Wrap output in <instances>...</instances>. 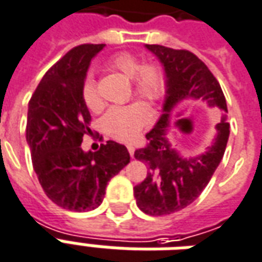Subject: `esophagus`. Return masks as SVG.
Here are the masks:
<instances>
[{"instance_id":"1","label":"esophagus","mask_w":262,"mask_h":262,"mask_svg":"<svg viewBox=\"0 0 262 262\" xmlns=\"http://www.w3.org/2000/svg\"><path fill=\"white\" fill-rule=\"evenodd\" d=\"M126 147H127V151H129V154H130V157L132 158L135 157V147H133V145H130V144L126 145Z\"/></svg>"}]
</instances>
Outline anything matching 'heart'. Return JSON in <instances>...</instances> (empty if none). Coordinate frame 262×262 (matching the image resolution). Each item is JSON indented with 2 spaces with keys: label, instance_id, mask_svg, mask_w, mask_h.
<instances>
[{
  "label": "heart",
  "instance_id": "1",
  "mask_svg": "<svg viewBox=\"0 0 262 262\" xmlns=\"http://www.w3.org/2000/svg\"><path fill=\"white\" fill-rule=\"evenodd\" d=\"M110 67L118 70L129 79H133L135 95L147 101H155L163 95L165 81L161 70L154 64H141V60L129 52L114 55L108 61ZM83 103L89 110L101 107L95 79L88 77L82 85ZM151 113L143 103L129 105H114L104 114L101 127L108 136L119 141H130L148 123Z\"/></svg>",
  "mask_w": 262,
  "mask_h": 262
}]
</instances>
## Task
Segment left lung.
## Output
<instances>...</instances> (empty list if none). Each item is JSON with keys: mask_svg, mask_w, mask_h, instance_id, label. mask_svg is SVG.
<instances>
[{"mask_svg": "<svg viewBox=\"0 0 262 262\" xmlns=\"http://www.w3.org/2000/svg\"><path fill=\"white\" fill-rule=\"evenodd\" d=\"M162 63L166 77L163 114L145 135L148 143L136 149L135 158L147 165V177L133 188L136 203L149 215L171 214L184 209L205 189L224 157L229 137L227 101L219 81L207 66L192 52L171 49L162 45H145ZM201 99L219 106L223 112L217 135L207 152L184 158L171 147L167 139L171 114L185 101Z\"/></svg>", "mask_w": 262, "mask_h": 262, "instance_id": "obj_1", "label": "left lung"}]
</instances>
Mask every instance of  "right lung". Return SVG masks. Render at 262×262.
<instances>
[{"label":"right lung","instance_id":"add662e5","mask_svg":"<svg viewBox=\"0 0 262 262\" xmlns=\"http://www.w3.org/2000/svg\"><path fill=\"white\" fill-rule=\"evenodd\" d=\"M104 43L73 48L48 70L31 96L26 140L47 196L57 206L89 211L103 202L105 187L130 162L125 145L108 140L99 151L81 148L92 117L82 85L91 60Z\"/></svg>","mask_w":262,"mask_h":262}]
</instances>
